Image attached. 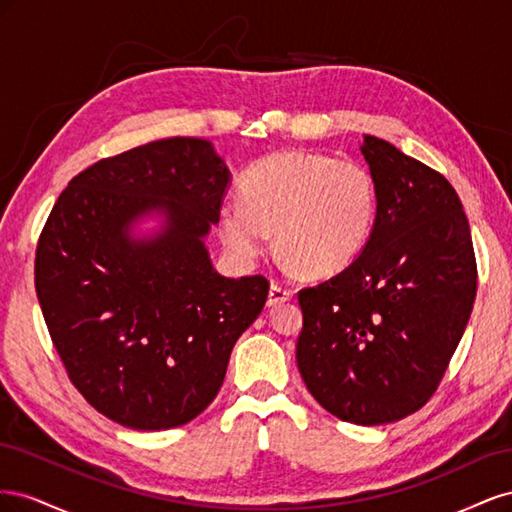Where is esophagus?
Segmentation results:
<instances>
[{"label":"esophagus","instance_id":"obj_1","mask_svg":"<svg viewBox=\"0 0 512 512\" xmlns=\"http://www.w3.org/2000/svg\"><path fill=\"white\" fill-rule=\"evenodd\" d=\"M290 299H292V290H290V288H286V286H282V284H277V282L271 284L269 299H267V305H269V307H277V305H282V303H286V301H290Z\"/></svg>","mask_w":512,"mask_h":512}]
</instances>
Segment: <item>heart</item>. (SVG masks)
Masks as SVG:
<instances>
[{
  "label": "heart",
  "instance_id": "obj_1",
  "mask_svg": "<svg viewBox=\"0 0 512 512\" xmlns=\"http://www.w3.org/2000/svg\"><path fill=\"white\" fill-rule=\"evenodd\" d=\"M241 200L220 209V235L252 260L275 230L277 252L314 277L335 275L361 254L376 222L378 192L352 158L286 151L256 162L239 183Z\"/></svg>",
  "mask_w": 512,
  "mask_h": 512
}]
</instances>
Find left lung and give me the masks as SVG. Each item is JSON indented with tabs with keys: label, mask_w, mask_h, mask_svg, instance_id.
<instances>
[{
	"label": "left lung",
	"mask_w": 512,
	"mask_h": 512,
	"mask_svg": "<svg viewBox=\"0 0 512 512\" xmlns=\"http://www.w3.org/2000/svg\"><path fill=\"white\" fill-rule=\"evenodd\" d=\"M361 151L376 181V222L342 273L299 290L297 365L324 410L384 425L438 391L478 273L470 224L446 177L376 136Z\"/></svg>",
	"instance_id": "8db88e82"
}]
</instances>
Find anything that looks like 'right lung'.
I'll use <instances>...</instances> for the list:
<instances>
[{
  "instance_id": "obj_1",
  "label": "right lung",
  "mask_w": 512,
  "mask_h": 512,
  "mask_svg": "<svg viewBox=\"0 0 512 512\" xmlns=\"http://www.w3.org/2000/svg\"><path fill=\"white\" fill-rule=\"evenodd\" d=\"M230 173L203 138H164L76 175L36 247V294L79 393L111 421L160 431L218 395L232 346L267 303L269 280L213 269L205 237ZM149 210L160 236L132 240Z\"/></svg>"
}]
</instances>
